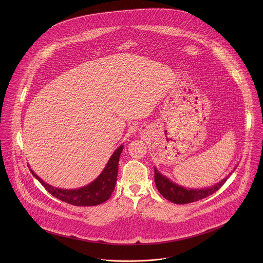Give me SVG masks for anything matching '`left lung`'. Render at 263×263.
I'll use <instances>...</instances> for the list:
<instances>
[{
	"label": "left lung",
	"instance_id": "left-lung-1",
	"mask_svg": "<svg viewBox=\"0 0 263 263\" xmlns=\"http://www.w3.org/2000/svg\"><path fill=\"white\" fill-rule=\"evenodd\" d=\"M237 167L234 168V170ZM233 170V171H234ZM155 171V183L159 192L169 201L178 203V204H185L190 203L193 201H197L199 199H202L214 192H216L218 189L223 186L228 179V177L232 174V172L227 175L224 179H222L220 182L204 188H186L181 185L176 184L175 182L171 181L169 178H167L165 175L160 173L156 167H154Z\"/></svg>",
	"mask_w": 263,
	"mask_h": 263
}]
</instances>
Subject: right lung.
<instances>
[{
	"label": "right lung",
	"instance_id": "right-lung-1",
	"mask_svg": "<svg viewBox=\"0 0 263 263\" xmlns=\"http://www.w3.org/2000/svg\"><path fill=\"white\" fill-rule=\"evenodd\" d=\"M122 150L123 145H120L114 151L100 175L94 181L83 187L76 189L53 187L52 185L44 182L37 174L34 173L32 169H30V171L32 175L42 184V186H44L52 196L59 198L60 200L77 206L97 205L106 201L111 196L116 184L118 161Z\"/></svg>",
	"mask_w": 263,
	"mask_h": 263
}]
</instances>
